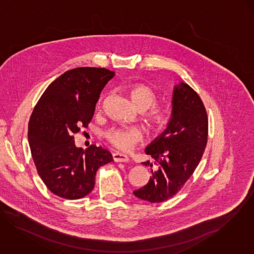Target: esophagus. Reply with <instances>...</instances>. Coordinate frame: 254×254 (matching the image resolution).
Returning a JSON list of instances; mask_svg holds the SVG:
<instances>
[{"mask_svg": "<svg viewBox=\"0 0 254 254\" xmlns=\"http://www.w3.org/2000/svg\"><path fill=\"white\" fill-rule=\"evenodd\" d=\"M112 156H113V159L116 162H127V161H128V156L125 155V154L119 153V152L113 153Z\"/></svg>", "mask_w": 254, "mask_h": 254, "instance_id": "esophagus-1", "label": "esophagus"}]
</instances>
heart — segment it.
I'll return each mask as SVG.
<instances>
[{
  "label": "heart",
  "mask_w": 254,
  "mask_h": 254,
  "mask_svg": "<svg viewBox=\"0 0 254 254\" xmlns=\"http://www.w3.org/2000/svg\"><path fill=\"white\" fill-rule=\"evenodd\" d=\"M130 98L138 109L147 111L145 114L149 127L154 130L165 128L169 123L166 110L156 105L157 98L155 92L144 84H134L129 89ZM103 98L99 100V106L103 103ZM105 140L121 151H127L134 145L144 140L142 131L137 127H112L104 132Z\"/></svg>",
  "instance_id": "heart-1"
}]
</instances>
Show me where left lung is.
Listing matches in <instances>:
<instances>
[{
	"mask_svg": "<svg viewBox=\"0 0 254 254\" xmlns=\"http://www.w3.org/2000/svg\"><path fill=\"white\" fill-rule=\"evenodd\" d=\"M172 118L167 129L145 150L155 159V169L147 185L133 194L151 203L176 195L191 177L204 154L209 123L205 105L188 84L175 87ZM145 165L154 167L150 161Z\"/></svg>",
	"mask_w": 254,
	"mask_h": 254,
	"instance_id": "obj_1",
	"label": "left lung"
}]
</instances>
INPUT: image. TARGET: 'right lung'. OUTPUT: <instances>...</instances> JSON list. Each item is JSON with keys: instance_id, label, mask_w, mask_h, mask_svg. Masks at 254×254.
<instances>
[{"instance_id": "right-lung-1", "label": "right lung", "mask_w": 254, "mask_h": 254, "mask_svg": "<svg viewBox=\"0 0 254 254\" xmlns=\"http://www.w3.org/2000/svg\"><path fill=\"white\" fill-rule=\"evenodd\" d=\"M114 72L104 67L65 71L44 91L29 121L28 139L38 173L47 189L65 199L89 194L98 168L113 161L96 145L76 148L73 134L88 127L100 93Z\"/></svg>"}]
</instances>
